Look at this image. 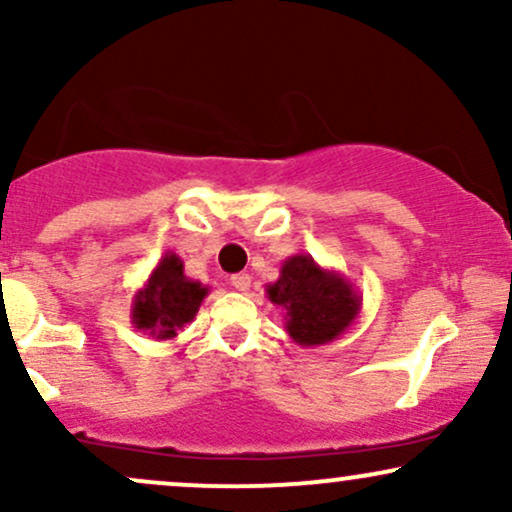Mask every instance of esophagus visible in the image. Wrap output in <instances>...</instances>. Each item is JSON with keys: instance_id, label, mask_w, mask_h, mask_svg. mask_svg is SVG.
<instances>
[{"instance_id": "esophagus-1", "label": "esophagus", "mask_w": 512, "mask_h": 512, "mask_svg": "<svg viewBox=\"0 0 512 512\" xmlns=\"http://www.w3.org/2000/svg\"><path fill=\"white\" fill-rule=\"evenodd\" d=\"M231 286H233V289H236V291H248L250 289V274H243V272H240V274H233L231 276Z\"/></svg>"}]
</instances>
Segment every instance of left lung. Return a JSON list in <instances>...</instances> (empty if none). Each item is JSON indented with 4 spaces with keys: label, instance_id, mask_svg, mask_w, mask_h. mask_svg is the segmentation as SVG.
Instances as JSON below:
<instances>
[{
    "label": "left lung",
    "instance_id": "obj_1",
    "mask_svg": "<svg viewBox=\"0 0 512 512\" xmlns=\"http://www.w3.org/2000/svg\"><path fill=\"white\" fill-rule=\"evenodd\" d=\"M267 298L284 310V327L298 346L334 342L361 313L354 284L305 252L281 264L279 279L267 284Z\"/></svg>",
    "mask_w": 512,
    "mask_h": 512
}]
</instances>
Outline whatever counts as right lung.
<instances>
[{
  "mask_svg": "<svg viewBox=\"0 0 512 512\" xmlns=\"http://www.w3.org/2000/svg\"><path fill=\"white\" fill-rule=\"evenodd\" d=\"M209 286L187 279L182 260L166 252L158 260L146 284L132 298V325L156 342L178 337V330L195 320L199 305L207 298Z\"/></svg>",
  "mask_w": 512,
  "mask_h": 512,
  "instance_id": "1",
  "label": "right lung"
}]
</instances>
